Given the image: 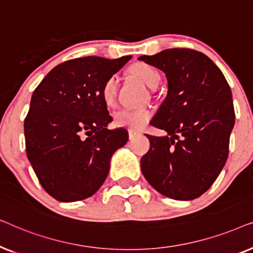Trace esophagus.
Returning <instances> with one entry per match:
<instances>
[{
  "instance_id": "obj_1",
  "label": "esophagus",
  "mask_w": 253,
  "mask_h": 253,
  "mask_svg": "<svg viewBox=\"0 0 253 253\" xmlns=\"http://www.w3.org/2000/svg\"><path fill=\"white\" fill-rule=\"evenodd\" d=\"M127 133H129V139H133L134 137H137L138 134H139L140 132L139 131H136V130H131V129H129L127 130Z\"/></svg>"
}]
</instances>
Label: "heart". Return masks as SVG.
<instances>
[{
    "label": "heart",
    "instance_id": "heart-1",
    "mask_svg": "<svg viewBox=\"0 0 253 253\" xmlns=\"http://www.w3.org/2000/svg\"><path fill=\"white\" fill-rule=\"evenodd\" d=\"M130 72L141 83L146 84L148 87H155L161 78L157 69L144 62L133 64L130 69ZM117 88H119L117 75L109 76L103 83L101 88V96L107 105L110 106L115 102ZM151 117L152 112L147 108H122L114 114V123L120 127L136 130L146 126Z\"/></svg>",
    "mask_w": 253,
    "mask_h": 253
}]
</instances>
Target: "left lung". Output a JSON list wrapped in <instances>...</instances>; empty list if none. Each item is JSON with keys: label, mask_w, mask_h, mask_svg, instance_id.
<instances>
[{"label": "left lung", "mask_w": 253, "mask_h": 253, "mask_svg": "<svg viewBox=\"0 0 253 253\" xmlns=\"http://www.w3.org/2000/svg\"><path fill=\"white\" fill-rule=\"evenodd\" d=\"M139 60L168 79L167 98L151 122L168 134H146L151 147L140 160L141 171L161 195L198 198L215 182L229 154L235 124L229 84L209 56L190 48L165 49Z\"/></svg>", "instance_id": "1"}]
</instances>
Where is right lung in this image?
Returning a JSON list of instances; mask_svg holds the SVG:
<instances>
[{
	"instance_id": "right-lung-1",
	"label": "right lung",
	"mask_w": 253,
	"mask_h": 253,
	"mask_svg": "<svg viewBox=\"0 0 253 253\" xmlns=\"http://www.w3.org/2000/svg\"><path fill=\"white\" fill-rule=\"evenodd\" d=\"M130 58L65 61L34 89L24 121L26 154L41 186L56 200L94 195L108 176L114 152L127 141L126 129L106 127L113 119L101 88Z\"/></svg>"
}]
</instances>
